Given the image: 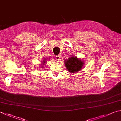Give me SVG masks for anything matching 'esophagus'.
<instances>
[{
	"mask_svg": "<svg viewBox=\"0 0 121 121\" xmlns=\"http://www.w3.org/2000/svg\"><path fill=\"white\" fill-rule=\"evenodd\" d=\"M55 58H56V60H60V56H55Z\"/></svg>",
	"mask_w": 121,
	"mask_h": 121,
	"instance_id": "obj_1",
	"label": "esophagus"
}]
</instances>
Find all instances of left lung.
I'll list each match as a JSON object with an SVG mask.
<instances>
[{"label":"left lung","instance_id":"left-lung-1","mask_svg":"<svg viewBox=\"0 0 121 121\" xmlns=\"http://www.w3.org/2000/svg\"><path fill=\"white\" fill-rule=\"evenodd\" d=\"M65 63L66 68L71 73H77L80 71L84 65V62L76 56H71L65 60Z\"/></svg>","mask_w":121,"mask_h":121}]
</instances>
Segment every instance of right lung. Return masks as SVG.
<instances>
[{
  "mask_svg": "<svg viewBox=\"0 0 121 121\" xmlns=\"http://www.w3.org/2000/svg\"><path fill=\"white\" fill-rule=\"evenodd\" d=\"M46 62H47V60H46V59H44V60H43V61L42 63H43V65H44L45 63Z\"/></svg>",
  "mask_w": 121,
  "mask_h": 121,
  "instance_id": "obj_1",
  "label": "right lung"
}]
</instances>
